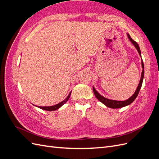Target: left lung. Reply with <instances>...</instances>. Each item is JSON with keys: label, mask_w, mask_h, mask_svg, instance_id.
<instances>
[{"label": "left lung", "mask_w": 159, "mask_h": 159, "mask_svg": "<svg viewBox=\"0 0 159 159\" xmlns=\"http://www.w3.org/2000/svg\"><path fill=\"white\" fill-rule=\"evenodd\" d=\"M128 38H129L130 41H131L133 44L135 46V48H137L139 55L141 56V50H140V48H139V45L137 43L134 41L132 38L130 36L129 34H127ZM142 67H143V71H142V74H141V80H140V82L139 84L138 87L135 91V92L134 93V94L131 96V98L129 99H128L127 100L125 101H115V100H111L109 99L105 98L103 96L101 95L100 94H99L98 93V91L95 89L94 88H93V93L95 95V97L97 98V99L99 101V102H102V103H103L105 105H106L107 107H110V108H113V109H117V108H121L125 106H127V105L131 104L132 102H133V101L136 99V98L137 97V95L139 93V91H140V89L142 86V84H143V78H144V73H145V71H144V64H143V62L142 60Z\"/></svg>", "instance_id": "1"}]
</instances>
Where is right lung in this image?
I'll return each instance as SVG.
<instances>
[{
    "label": "right lung",
    "mask_w": 159,
    "mask_h": 159,
    "mask_svg": "<svg viewBox=\"0 0 159 159\" xmlns=\"http://www.w3.org/2000/svg\"><path fill=\"white\" fill-rule=\"evenodd\" d=\"M70 95H71V92L70 93V94L68 95V97H67V98L64 100L63 102H60V103L57 104V105H53V106H50V107H38L39 108L42 109H44V110H46V111H54V110H56L57 109H59L60 107H61L62 105H63L64 103H66L67 102V101H68L70 97Z\"/></svg>",
    "instance_id": "add662e5"
}]
</instances>
